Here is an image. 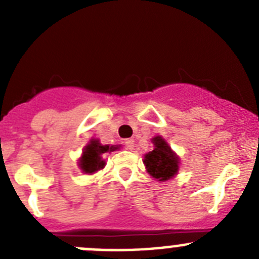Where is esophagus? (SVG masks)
<instances>
[{"mask_svg":"<svg viewBox=\"0 0 259 259\" xmlns=\"http://www.w3.org/2000/svg\"><path fill=\"white\" fill-rule=\"evenodd\" d=\"M125 146H126V149H129V150H134L135 140L134 139H127L126 142H125Z\"/></svg>","mask_w":259,"mask_h":259,"instance_id":"34e87169","label":"esophagus"}]
</instances>
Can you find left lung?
I'll return each mask as SVG.
<instances>
[{
  "instance_id": "obj_1",
  "label": "left lung",
  "mask_w": 259,
  "mask_h": 259,
  "mask_svg": "<svg viewBox=\"0 0 259 259\" xmlns=\"http://www.w3.org/2000/svg\"><path fill=\"white\" fill-rule=\"evenodd\" d=\"M151 143L154 145V150L146 153L143 160L146 171L160 183L173 179L179 171V155L161 135H155L151 139Z\"/></svg>"
}]
</instances>
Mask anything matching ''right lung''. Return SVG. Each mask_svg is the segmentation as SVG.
I'll list each match as a JSON object with an SVG mask.
<instances>
[{
  "label": "right lung",
  "instance_id": "obj_1",
  "mask_svg": "<svg viewBox=\"0 0 259 259\" xmlns=\"http://www.w3.org/2000/svg\"><path fill=\"white\" fill-rule=\"evenodd\" d=\"M120 145H103L100 140L90 139V142L82 149V154L79 158L77 165L83 174H95L105 168V159L103 155L110 154L111 151L119 150Z\"/></svg>",
  "mask_w": 259,
  "mask_h": 259
}]
</instances>
